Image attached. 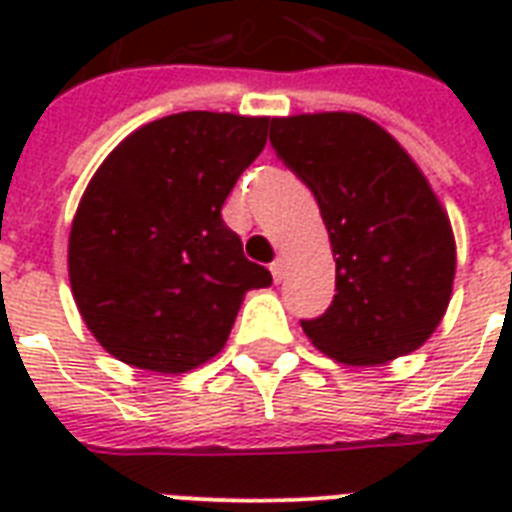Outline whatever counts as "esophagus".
Returning a JSON list of instances; mask_svg holds the SVG:
<instances>
[{"instance_id": "1", "label": "esophagus", "mask_w": 512, "mask_h": 512, "mask_svg": "<svg viewBox=\"0 0 512 512\" xmlns=\"http://www.w3.org/2000/svg\"><path fill=\"white\" fill-rule=\"evenodd\" d=\"M271 273H273V281L284 279V257H276V260H273Z\"/></svg>"}]
</instances>
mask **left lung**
I'll return each mask as SVG.
<instances>
[{
    "label": "left lung",
    "instance_id": "obj_1",
    "mask_svg": "<svg viewBox=\"0 0 512 512\" xmlns=\"http://www.w3.org/2000/svg\"><path fill=\"white\" fill-rule=\"evenodd\" d=\"M271 146L319 201L337 263L335 300L303 332L350 366L406 356L441 324L452 297L449 217L412 156L361 114L271 122Z\"/></svg>",
    "mask_w": 512,
    "mask_h": 512
}]
</instances>
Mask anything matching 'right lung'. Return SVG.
I'll list each match as a JSON object with an SVG mask.
<instances>
[{
  "mask_svg": "<svg viewBox=\"0 0 512 512\" xmlns=\"http://www.w3.org/2000/svg\"><path fill=\"white\" fill-rule=\"evenodd\" d=\"M265 116L183 111L140 127L87 185L68 236L76 308L124 364L180 374L220 353L249 289L223 209L268 140Z\"/></svg>",
  "mask_w": 512,
  "mask_h": 512,
  "instance_id": "right-lung-1",
  "label": "right lung"
}]
</instances>
